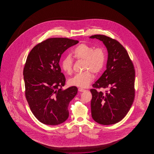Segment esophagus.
I'll return each instance as SVG.
<instances>
[{
    "label": "esophagus",
    "instance_id": "esophagus-1",
    "mask_svg": "<svg viewBox=\"0 0 154 154\" xmlns=\"http://www.w3.org/2000/svg\"><path fill=\"white\" fill-rule=\"evenodd\" d=\"M78 91L79 92H84L85 91H86V90L82 88H79Z\"/></svg>",
    "mask_w": 154,
    "mask_h": 154
}]
</instances>
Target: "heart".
I'll return each mask as SVG.
<instances>
[{
    "label": "heart",
    "mask_w": 154,
    "mask_h": 154,
    "mask_svg": "<svg viewBox=\"0 0 154 154\" xmlns=\"http://www.w3.org/2000/svg\"><path fill=\"white\" fill-rule=\"evenodd\" d=\"M72 56L77 59L84 60L83 69L84 72L76 74L69 80V85L80 88H86L91 83L93 79V75H97L101 72L105 66L106 54L104 48L98 47L94 49L93 47L85 43H82L76 47L72 51ZM72 58L66 56L63 59L61 66L67 74L72 73Z\"/></svg>",
    "instance_id": "heart-1"
}]
</instances>
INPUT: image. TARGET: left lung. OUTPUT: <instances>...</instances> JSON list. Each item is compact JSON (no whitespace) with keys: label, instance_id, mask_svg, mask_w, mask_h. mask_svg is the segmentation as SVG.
Listing matches in <instances>:
<instances>
[{"label":"left lung","instance_id":"8db88e82","mask_svg":"<svg viewBox=\"0 0 154 154\" xmlns=\"http://www.w3.org/2000/svg\"><path fill=\"white\" fill-rule=\"evenodd\" d=\"M91 38L102 41L108 51L106 70L90 90L92 117L100 125L116 124L125 118L135 97V69L128 52L117 40L95 35ZM109 88L98 92L96 88Z\"/></svg>","mask_w":154,"mask_h":154}]
</instances>
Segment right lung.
Returning a JSON list of instances; mask_svg holds the SVG:
<instances>
[{
    "label": "right lung",
    "mask_w": 154,
    "mask_h": 154,
    "mask_svg": "<svg viewBox=\"0 0 154 154\" xmlns=\"http://www.w3.org/2000/svg\"><path fill=\"white\" fill-rule=\"evenodd\" d=\"M78 41L51 38L30 51L23 71L25 96L31 111L40 122L56 125L69 117L68 106L78 92L76 86L63 90L66 78L59 66L61 56Z\"/></svg>",
    "instance_id": "right-lung-1"
}]
</instances>
